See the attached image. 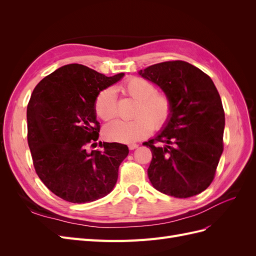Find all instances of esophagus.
Returning <instances> with one entry per match:
<instances>
[{"instance_id":"obj_1","label":"esophagus","mask_w":256,"mask_h":256,"mask_svg":"<svg viewBox=\"0 0 256 256\" xmlns=\"http://www.w3.org/2000/svg\"><path fill=\"white\" fill-rule=\"evenodd\" d=\"M138 144H129L128 145V148L130 150H136V148H138Z\"/></svg>"}]
</instances>
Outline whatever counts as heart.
Returning <instances> with one entry per match:
<instances>
[{
	"label": "heart",
	"mask_w": 256,
	"mask_h": 256,
	"mask_svg": "<svg viewBox=\"0 0 256 256\" xmlns=\"http://www.w3.org/2000/svg\"><path fill=\"white\" fill-rule=\"evenodd\" d=\"M120 90L126 96L136 100L132 120H115L106 124L104 136L108 141L118 143H134L146 138L154 128H164L173 114L172 98L164 92H157L148 80L132 76L122 83ZM95 112L99 118L109 120L118 113V98L112 88L100 90L94 102Z\"/></svg>",
	"instance_id": "b5f03b06"
}]
</instances>
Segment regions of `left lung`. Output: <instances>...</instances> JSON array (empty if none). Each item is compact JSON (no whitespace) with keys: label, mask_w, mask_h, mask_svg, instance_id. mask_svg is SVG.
Wrapping results in <instances>:
<instances>
[{"label":"left lung","mask_w":256,"mask_h":256,"mask_svg":"<svg viewBox=\"0 0 256 256\" xmlns=\"http://www.w3.org/2000/svg\"><path fill=\"white\" fill-rule=\"evenodd\" d=\"M164 90L173 114L162 132L145 142L152 158L147 174L158 191L187 198L214 180L223 152L226 118L210 76L184 60H168L140 70Z\"/></svg>","instance_id":"left-lung-1"}]
</instances>
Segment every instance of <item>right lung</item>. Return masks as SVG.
<instances>
[{
	"label": "right lung",
	"mask_w": 256,
	"mask_h": 256,
	"mask_svg": "<svg viewBox=\"0 0 256 256\" xmlns=\"http://www.w3.org/2000/svg\"><path fill=\"white\" fill-rule=\"evenodd\" d=\"M69 64L38 83L28 104V143L36 174L52 193L70 203H90L110 193L127 145L104 143L94 108L98 92L122 78Z\"/></svg>",
	"instance_id": "obj_1"
}]
</instances>
